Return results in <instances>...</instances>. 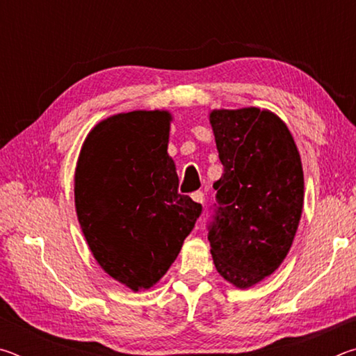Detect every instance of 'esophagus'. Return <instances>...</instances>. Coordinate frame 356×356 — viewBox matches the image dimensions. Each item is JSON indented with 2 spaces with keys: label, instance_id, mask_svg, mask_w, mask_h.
Here are the masks:
<instances>
[{
  "label": "esophagus",
  "instance_id": "34e87169",
  "mask_svg": "<svg viewBox=\"0 0 356 356\" xmlns=\"http://www.w3.org/2000/svg\"><path fill=\"white\" fill-rule=\"evenodd\" d=\"M191 200L197 204H204V193L202 191L191 193Z\"/></svg>",
  "mask_w": 356,
  "mask_h": 356
}]
</instances>
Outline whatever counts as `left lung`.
<instances>
[{
    "instance_id": "left-lung-1",
    "label": "left lung",
    "mask_w": 356,
    "mask_h": 356,
    "mask_svg": "<svg viewBox=\"0 0 356 356\" xmlns=\"http://www.w3.org/2000/svg\"><path fill=\"white\" fill-rule=\"evenodd\" d=\"M222 176L209 231L222 278L248 289L272 275L291 250L305 200L301 159L281 118L256 106L209 113Z\"/></svg>"
}]
</instances>
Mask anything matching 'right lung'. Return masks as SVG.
Here are the masks:
<instances>
[{
    "mask_svg": "<svg viewBox=\"0 0 356 356\" xmlns=\"http://www.w3.org/2000/svg\"><path fill=\"white\" fill-rule=\"evenodd\" d=\"M171 120L166 110L100 120L75 168V210L89 250L105 273L134 292L163 278L202 210L179 195L168 155Z\"/></svg>",
    "mask_w": 356,
    "mask_h": 356,
    "instance_id": "obj_1",
    "label": "right lung"
}]
</instances>
